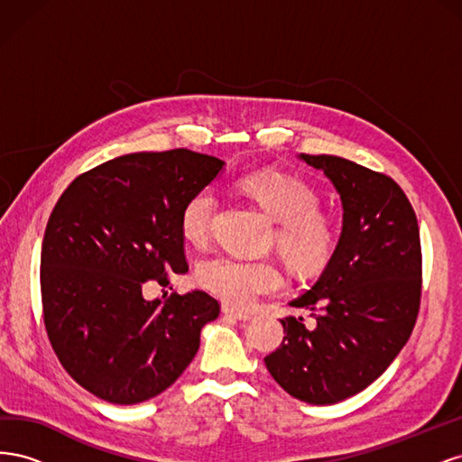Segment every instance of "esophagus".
Masks as SVG:
<instances>
[{"label":"esophagus","instance_id":"esophagus-1","mask_svg":"<svg viewBox=\"0 0 462 462\" xmlns=\"http://www.w3.org/2000/svg\"><path fill=\"white\" fill-rule=\"evenodd\" d=\"M223 314L236 318V319H250V318H253V314L243 312V310H235V309H231V306H223Z\"/></svg>","mask_w":462,"mask_h":462}]
</instances>
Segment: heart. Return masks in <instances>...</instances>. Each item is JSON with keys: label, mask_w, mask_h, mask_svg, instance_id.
I'll return each instance as SVG.
<instances>
[{"label": "heart", "mask_w": 462, "mask_h": 462, "mask_svg": "<svg viewBox=\"0 0 462 462\" xmlns=\"http://www.w3.org/2000/svg\"><path fill=\"white\" fill-rule=\"evenodd\" d=\"M241 189L277 221L275 243L292 268H324L337 246V226L329 214L318 209L319 197L309 183L287 173H254L241 180ZM216 208L212 187L197 190L185 202L179 226L187 241L202 245L208 239ZM197 282L223 302L250 306L258 297L282 289L283 277L268 260L216 256L199 263Z\"/></svg>", "instance_id": "heart-1"}]
</instances>
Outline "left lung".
<instances>
[{"label":"left lung","instance_id":"1","mask_svg":"<svg viewBox=\"0 0 462 462\" xmlns=\"http://www.w3.org/2000/svg\"><path fill=\"white\" fill-rule=\"evenodd\" d=\"M300 160L339 192L343 229L324 273L291 302L309 309L316 328L282 319L283 343L263 362L289 395L333 404L375 382L409 341L422 295L420 231L391 177L326 153Z\"/></svg>","mask_w":462,"mask_h":462}]
</instances>
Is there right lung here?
Masks as SVG:
<instances>
[{"instance_id":"obj_1","label":"right lung","mask_w":462,"mask_h":462,"mask_svg":"<svg viewBox=\"0 0 462 462\" xmlns=\"http://www.w3.org/2000/svg\"><path fill=\"white\" fill-rule=\"evenodd\" d=\"M223 162L175 148L136 152L79 175L48 219L40 256L48 339L73 380L114 404L160 395L219 316L206 291L146 300L150 282L187 273L180 209Z\"/></svg>"}]
</instances>
